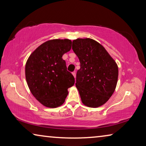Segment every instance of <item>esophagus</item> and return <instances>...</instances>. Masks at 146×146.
<instances>
[{
  "mask_svg": "<svg viewBox=\"0 0 146 146\" xmlns=\"http://www.w3.org/2000/svg\"><path fill=\"white\" fill-rule=\"evenodd\" d=\"M73 75L74 76V77H75V78H76V71H73Z\"/></svg>",
  "mask_w": 146,
  "mask_h": 146,
  "instance_id": "1",
  "label": "esophagus"
}]
</instances>
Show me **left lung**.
Segmentation results:
<instances>
[{"instance_id": "8db88e82", "label": "left lung", "mask_w": 146, "mask_h": 146, "mask_svg": "<svg viewBox=\"0 0 146 146\" xmlns=\"http://www.w3.org/2000/svg\"><path fill=\"white\" fill-rule=\"evenodd\" d=\"M72 49L80 63L76 87L86 106L98 108L111 97L117 86L118 68L106 49L91 38H77Z\"/></svg>"}]
</instances>
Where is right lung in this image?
<instances>
[{
  "mask_svg": "<svg viewBox=\"0 0 146 146\" xmlns=\"http://www.w3.org/2000/svg\"><path fill=\"white\" fill-rule=\"evenodd\" d=\"M69 39H54L38 46L29 56L26 64L27 83L39 102L54 108L63 104L68 89L75 84V78L67 70L64 53L71 49Z\"/></svg>",
  "mask_w": 146,
  "mask_h": 146,
  "instance_id": "right-lung-1",
  "label": "right lung"
}]
</instances>
